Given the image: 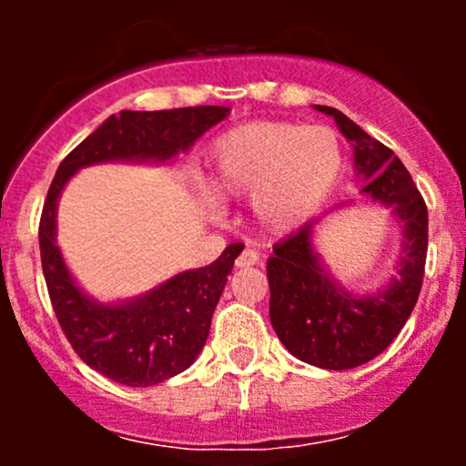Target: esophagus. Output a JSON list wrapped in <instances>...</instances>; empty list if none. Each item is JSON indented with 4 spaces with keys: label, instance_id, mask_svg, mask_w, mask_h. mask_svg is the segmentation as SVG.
Wrapping results in <instances>:
<instances>
[{
    "label": "esophagus",
    "instance_id": "34e87169",
    "mask_svg": "<svg viewBox=\"0 0 466 466\" xmlns=\"http://www.w3.org/2000/svg\"><path fill=\"white\" fill-rule=\"evenodd\" d=\"M260 260V256H258V251L256 249H243L238 254V258H237V269H245V267H251V265H256Z\"/></svg>",
    "mask_w": 466,
    "mask_h": 466
}]
</instances>
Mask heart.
I'll return each instance as SVG.
<instances>
[{
    "label": "heart",
    "instance_id": "heart-1",
    "mask_svg": "<svg viewBox=\"0 0 466 466\" xmlns=\"http://www.w3.org/2000/svg\"><path fill=\"white\" fill-rule=\"evenodd\" d=\"M206 188L215 199L251 197L260 232L282 237L315 215L344 168L329 127L256 120L229 129L208 153Z\"/></svg>",
    "mask_w": 466,
    "mask_h": 466
}]
</instances>
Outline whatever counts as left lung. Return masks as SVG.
<instances>
[{
    "label": "left lung",
    "mask_w": 466,
    "mask_h": 466,
    "mask_svg": "<svg viewBox=\"0 0 466 466\" xmlns=\"http://www.w3.org/2000/svg\"><path fill=\"white\" fill-rule=\"evenodd\" d=\"M333 116L350 142L355 173L366 186L363 201L390 208L400 228L397 276L374 293H352L335 280L315 249L319 218L278 243L267 258L269 319L282 346L311 366L349 370L381 355L408 322L419 300L427 256V206L403 162L360 125L333 106L315 105ZM339 203L335 208H346Z\"/></svg>",
    "instance_id": "8db88e82"
}]
</instances>
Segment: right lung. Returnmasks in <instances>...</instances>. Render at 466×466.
Segmentation results:
<instances>
[{"label":"right lung","mask_w":466,"mask_h":466,"mask_svg":"<svg viewBox=\"0 0 466 466\" xmlns=\"http://www.w3.org/2000/svg\"><path fill=\"white\" fill-rule=\"evenodd\" d=\"M228 114V106L203 105L109 116L63 159L47 190L39 245L58 324L80 360L122 386H157L192 366L240 249L229 245L215 263L181 271L137 298L98 302L78 285L56 243L61 192L80 168L94 164H168Z\"/></svg>","instance_id":"1"}]
</instances>
